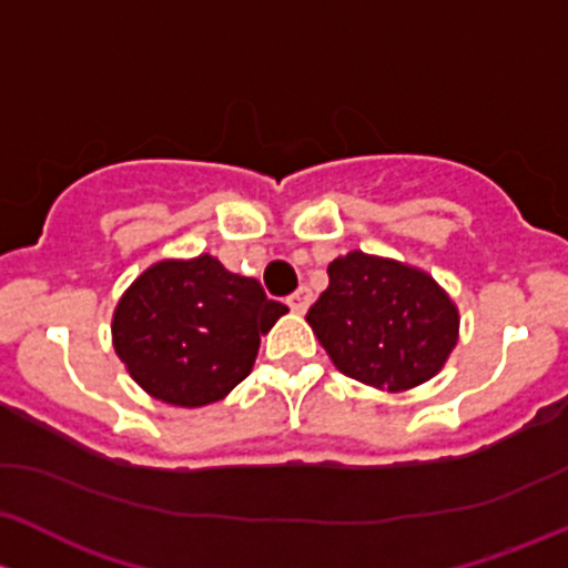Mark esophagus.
<instances>
[{
	"instance_id": "34e87169",
	"label": "esophagus",
	"mask_w": 568,
	"mask_h": 568,
	"mask_svg": "<svg viewBox=\"0 0 568 568\" xmlns=\"http://www.w3.org/2000/svg\"><path fill=\"white\" fill-rule=\"evenodd\" d=\"M308 303H312V290H308V286H301V290L292 292V295L286 297V306H290L292 312H297V314L306 312Z\"/></svg>"
}]
</instances>
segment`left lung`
Returning <instances> with one entry per match:
<instances>
[{
	"mask_svg": "<svg viewBox=\"0 0 568 568\" xmlns=\"http://www.w3.org/2000/svg\"><path fill=\"white\" fill-rule=\"evenodd\" d=\"M327 278L306 320L338 372L405 390L443 369L459 314L435 278L364 251L333 260Z\"/></svg>",
	"mask_w": 568,
	"mask_h": 568,
	"instance_id": "obj_1",
	"label": "left lung"
}]
</instances>
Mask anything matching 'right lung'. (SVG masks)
Segmentation results:
<instances>
[{
    "label": "right lung",
    "instance_id": "1",
    "mask_svg": "<svg viewBox=\"0 0 568 568\" xmlns=\"http://www.w3.org/2000/svg\"><path fill=\"white\" fill-rule=\"evenodd\" d=\"M286 306L219 260H169L144 271L114 312V349L131 377L178 407L219 402L248 377L260 336Z\"/></svg>",
    "mask_w": 568,
    "mask_h": 568
}]
</instances>
